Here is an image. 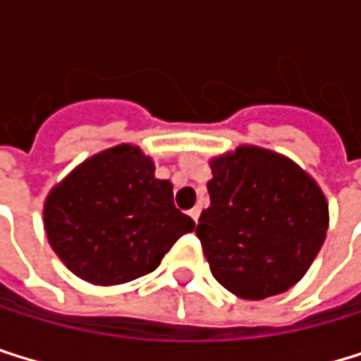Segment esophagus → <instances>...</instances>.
I'll return each mask as SVG.
<instances>
[{
    "mask_svg": "<svg viewBox=\"0 0 361 361\" xmlns=\"http://www.w3.org/2000/svg\"><path fill=\"white\" fill-rule=\"evenodd\" d=\"M188 214H190V219H192L195 223H199V214H201V210H199V207H192V210H190Z\"/></svg>",
    "mask_w": 361,
    "mask_h": 361,
    "instance_id": "esophagus-1",
    "label": "esophagus"
}]
</instances>
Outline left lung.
I'll use <instances>...</instances> for the list:
<instances>
[{"label": "left lung", "mask_w": 361, "mask_h": 361, "mask_svg": "<svg viewBox=\"0 0 361 361\" xmlns=\"http://www.w3.org/2000/svg\"><path fill=\"white\" fill-rule=\"evenodd\" d=\"M197 235L214 279L240 299L293 288L325 243L323 190L293 160L243 145L210 162Z\"/></svg>", "instance_id": "left-lung-1"}]
</instances>
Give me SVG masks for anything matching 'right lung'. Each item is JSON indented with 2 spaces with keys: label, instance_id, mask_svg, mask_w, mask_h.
Here are the masks:
<instances>
[{
  "label": "right lung",
  "instance_id": "right-lung-1",
  "mask_svg": "<svg viewBox=\"0 0 361 361\" xmlns=\"http://www.w3.org/2000/svg\"><path fill=\"white\" fill-rule=\"evenodd\" d=\"M134 145L82 162L49 192L47 240L64 267L97 286H116L156 271L195 221L173 203V186Z\"/></svg>",
  "mask_w": 361,
  "mask_h": 361
}]
</instances>
